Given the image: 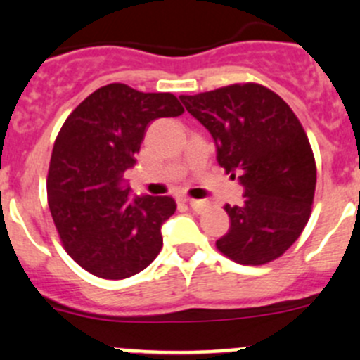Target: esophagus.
Returning <instances> with one entry per match:
<instances>
[{"label":"esophagus","mask_w":360,"mask_h":360,"mask_svg":"<svg viewBox=\"0 0 360 360\" xmlns=\"http://www.w3.org/2000/svg\"><path fill=\"white\" fill-rule=\"evenodd\" d=\"M184 202L188 203V205L191 207V209L195 210V212H203V210H207V207H209V203L203 202V200H195V198H184Z\"/></svg>","instance_id":"1"}]
</instances>
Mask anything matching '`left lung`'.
<instances>
[{"instance_id":"8db88e82","label":"left lung","mask_w":360,"mask_h":360,"mask_svg":"<svg viewBox=\"0 0 360 360\" xmlns=\"http://www.w3.org/2000/svg\"><path fill=\"white\" fill-rule=\"evenodd\" d=\"M179 99L214 137L217 163L245 190L242 205H224L230 230L217 250L250 266L281 257L307 226L317 184L314 151L297 116L259 83Z\"/></svg>"}]
</instances>
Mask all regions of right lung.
Listing matches in <instances>:
<instances>
[{
    "mask_svg": "<svg viewBox=\"0 0 360 360\" xmlns=\"http://www.w3.org/2000/svg\"><path fill=\"white\" fill-rule=\"evenodd\" d=\"M183 112L174 94L110 83L60 127L46 177L49 207L63 248L89 274L122 281L158 256L176 200L146 195L130 202L122 177L136 163L148 125Z\"/></svg>",
    "mask_w": 360,
    "mask_h": 360,
    "instance_id": "right-lung-1",
    "label": "right lung"
}]
</instances>
